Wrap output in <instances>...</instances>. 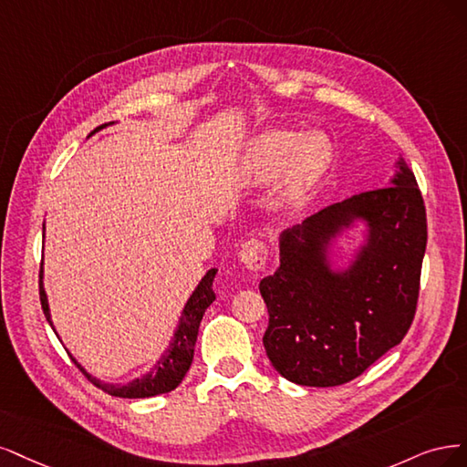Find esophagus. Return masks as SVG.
Returning a JSON list of instances; mask_svg holds the SVG:
<instances>
[{
    "mask_svg": "<svg viewBox=\"0 0 467 467\" xmlns=\"http://www.w3.org/2000/svg\"><path fill=\"white\" fill-rule=\"evenodd\" d=\"M238 258L250 269V272H260L267 260V248L258 238L246 240V243L238 250Z\"/></svg>",
    "mask_w": 467,
    "mask_h": 467,
    "instance_id": "obj_1",
    "label": "esophagus"
}]
</instances>
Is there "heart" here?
Masks as SVG:
<instances>
[{
	"label": "heart",
	"instance_id": "b5f03b06",
	"mask_svg": "<svg viewBox=\"0 0 467 467\" xmlns=\"http://www.w3.org/2000/svg\"><path fill=\"white\" fill-rule=\"evenodd\" d=\"M287 162V195H295L322 172L326 155L314 138L296 143L295 133L269 130L252 141L246 172L252 182H269Z\"/></svg>",
	"mask_w": 467,
	"mask_h": 467
}]
</instances>
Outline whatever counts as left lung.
<instances>
[{"label":"left lung","mask_w":467,"mask_h":467,"mask_svg":"<svg viewBox=\"0 0 467 467\" xmlns=\"http://www.w3.org/2000/svg\"><path fill=\"white\" fill-rule=\"evenodd\" d=\"M355 220L368 243L352 265H328L331 240ZM427 213L401 157L384 188L351 195L281 234L279 267L260 281L269 324L264 348L274 368L300 386H339L403 339L413 322Z\"/></svg>","instance_id":"1"}]
</instances>
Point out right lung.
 Listing matches in <instances>:
<instances>
[{
	"instance_id": "add662e5",
	"label": "right lung",
	"mask_w": 467,
	"mask_h": 467,
	"mask_svg": "<svg viewBox=\"0 0 467 467\" xmlns=\"http://www.w3.org/2000/svg\"><path fill=\"white\" fill-rule=\"evenodd\" d=\"M107 126L109 124H102L95 131L107 128ZM215 275H217V269L215 267L209 269V272L203 275V279L200 281L198 287H195V291L188 298V303H186V306L182 310V316H180V322H178V327H176V332H174V337H172L171 345L167 348V351L161 355V358L157 360L155 367L149 370L147 374H143L141 379H135V380H131L128 384H104L99 379H95V376L88 374L73 357H71V360L79 367V370L97 388H100L102 392H107V394L116 396V398L135 400V398H153V396H159V394L171 392V389H174L180 382H182V379H184L190 365H192L193 348H195V339H198L200 322L203 318L207 306L215 300V293H213V279H215ZM40 303H42L44 316H47L48 324L54 329L50 308H48L47 291H44V285H42V267H40ZM54 332H56V329H54Z\"/></svg>"
}]
</instances>
